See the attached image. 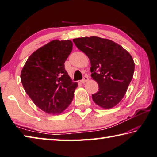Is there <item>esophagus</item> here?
Returning a JSON list of instances; mask_svg holds the SVG:
<instances>
[{"label":"esophagus","instance_id":"34e87169","mask_svg":"<svg viewBox=\"0 0 157 157\" xmlns=\"http://www.w3.org/2000/svg\"><path fill=\"white\" fill-rule=\"evenodd\" d=\"M88 81V78L87 76H84V78H83V79H82V80L80 81L81 83H82V84H84V83H86V82Z\"/></svg>","mask_w":157,"mask_h":157}]
</instances>
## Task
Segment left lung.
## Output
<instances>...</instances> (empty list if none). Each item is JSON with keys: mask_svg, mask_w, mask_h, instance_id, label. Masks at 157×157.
Here are the masks:
<instances>
[{"mask_svg": "<svg viewBox=\"0 0 157 157\" xmlns=\"http://www.w3.org/2000/svg\"><path fill=\"white\" fill-rule=\"evenodd\" d=\"M90 62L91 77L99 85L93 100L103 109L121 102L133 77L135 63L128 52L112 40L91 36L73 39Z\"/></svg>", "mask_w": 157, "mask_h": 157, "instance_id": "obj_1", "label": "left lung"}]
</instances>
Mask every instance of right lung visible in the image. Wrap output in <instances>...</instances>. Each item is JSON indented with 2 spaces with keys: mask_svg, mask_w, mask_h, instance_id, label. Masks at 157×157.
<instances>
[{
  "mask_svg": "<svg viewBox=\"0 0 157 157\" xmlns=\"http://www.w3.org/2000/svg\"><path fill=\"white\" fill-rule=\"evenodd\" d=\"M72 48L71 40H52L34 52L21 69L26 94L45 113L60 114L73 99L78 83L72 82L64 64Z\"/></svg>",
  "mask_w": 157,
  "mask_h": 157,
  "instance_id": "1",
  "label": "right lung"
}]
</instances>
